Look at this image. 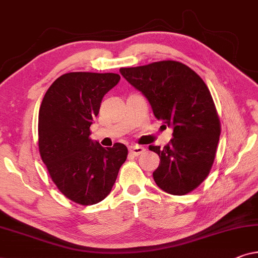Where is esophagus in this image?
Instances as JSON below:
<instances>
[{"label":"esophagus","instance_id":"obj_1","mask_svg":"<svg viewBox=\"0 0 258 258\" xmlns=\"http://www.w3.org/2000/svg\"><path fill=\"white\" fill-rule=\"evenodd\" d=\"M146 149L142 146H132L129 148V153L134 155V156H139V155H142Z\"/></svg>","mask_w":258,"mask_h":258}]
</instances>
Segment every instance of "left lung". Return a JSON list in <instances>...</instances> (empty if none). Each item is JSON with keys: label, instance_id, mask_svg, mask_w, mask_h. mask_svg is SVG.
<instances>
[{"label": "left lung", "instance_id": "obj_1", "mask_svg": "<svg viewBox=\"0 0 258 258\" xmlns=\"http://www.w3.org/2000/svg\"><path fill=\"white\" fill-rule=\"evenodd\" d=\"M119 73L146 96L155 117L172 129V139L164 148L149 147L161 160L153 172L155 183L171 195L192 191L209 175L221 134L207 84L176 61L121 68Z\"/></svg>", "mask_w": 258, "mask_h": 258}]
</instances>
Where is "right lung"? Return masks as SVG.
<instances>
[{
    "label": "right lung",
    "instance_id": "right-lung-1",
    "mask_svg": "<svg viewBox=\"0 0 258 258\" xmlns=\"http://www.w3.org/2000/svg\"><path fill=\"white\" fill-rule=\"evenodd\" d=\"M117 74L68 73L49 87L38 112V149L59 191L91 206L110 194L128 149L103 148L90 139V125L104 95L119 82Z\"/></svg>",
    "mask_w": 258,
    "mask_h": 258
}]
</instances>
